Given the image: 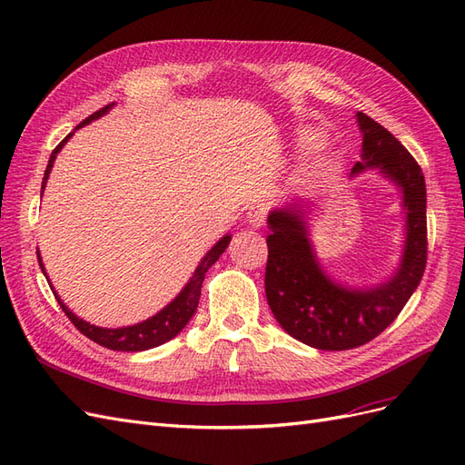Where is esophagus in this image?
Returning a JSON list of instances; mask_svg holds the SVG:
<instances>
[{"instance_id": "obj_1", "label": "esophagus", "mask_w": 465, "mask_h": 465, "mask_svg": "<svg viewBox=\"0 0 465 465\" xmlns=\"http://www.w3.org/2000/svg\"><path fill=\"white\" fill-rule=\"evenodd\" d=\"M266 214H268L266 206H262V204L251 206V208H249V213H247V222H249V226H252V228H262V226H264V222H266Z\"/></svg>"}]
</instances>
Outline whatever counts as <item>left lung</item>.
<instances>
[{"label": "left lung", "instance_id": "1", "mask_svg": "<svg viewBox=\"0 0 465 465\" xmlns=\"http://www.w3.org/2000/svg\"><path fill=\"white\" fill-rule=\"evenodd\" d=\"M357 124L363 133V153L351 175L379 168L403 193L408 235L398 272L377 288H343L322 272L314 257L303 218L305 206L290 204L268 214V305L290 336L324 351L359 348L377 338L408 303L427 264L423 172L408 148L381 124L363 112H357Z\"/></svg>", "mask_w": 465, "mask_h": 465}]
</instances>
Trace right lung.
Returning <instances> with one entry per match:
<instances>
[{
	"instance_id": "obj_1",
	"label": "right lung",
	"mask_w": 465,
	"mask_h": 465,
	"mask_svg": "<svg viewBox=\"0 0 465 465\" xmlns=\"http://www.w3.org/2000/svg\"><path fill=\"white\" fill-rule=\"evenodd\" d=\"M112 106H114V104H108V106H104L98 112H94L93 115H88L84 122H81L77 125V129L84 127L86 124H91L93 119H98L100 115L106 114ZM71 134L73 133H69L67 137L54 148V153H52V156L48 160L46 173H44V179H42V193H44V187H46L48 175H50L52 166H54V160H55L57 153L62 151V146L69 141ZM230 239H232L230 235H223L220 242L204 254V259L197 266V271H194L193 278L187 282V286L182 290V293H179L168 307H163L160 312L154 314V317L146 319V321H143L139 324L124 326V328H100V326H94L91 322L79 319L74 312H71L67 309V305H64L62 299H59V295L54 290L52 292H54V295L57 299L59 307L64 309V312L67 314V319L74 324V328H77L79 332H83L86 338H91L93 341L100 343V346L108 348V350H115V351H144V350H151V348L162 346L163 341L175 338L179 332L183 331L185 324L191 321L194 311H197V307H199V297H201V288H203L204 274L208 272V268H211L220 259V254L226 251ZM36 257H38V264L42 268L44 276H46V268H44V262L40 259V252L38 251H36Z\"/></svg>"
}]
</instances>
